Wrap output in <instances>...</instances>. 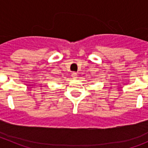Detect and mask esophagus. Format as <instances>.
Here are the masks:
<instances>
[{"label": "esophagus", "mask_w": 148, "mask_h": 148, "mask_svg": "<svg viewBox=\"0 0 148 148\" xmlns=\"http://www.w3.org/2000/svg\"><path fill=\"white\" fill-rule=\"evenodd\" d=\"M72 77H73V78H77V73H75V72H73V73H72Z\"/></svg>", "instance_id": "1"}]
</instances>
